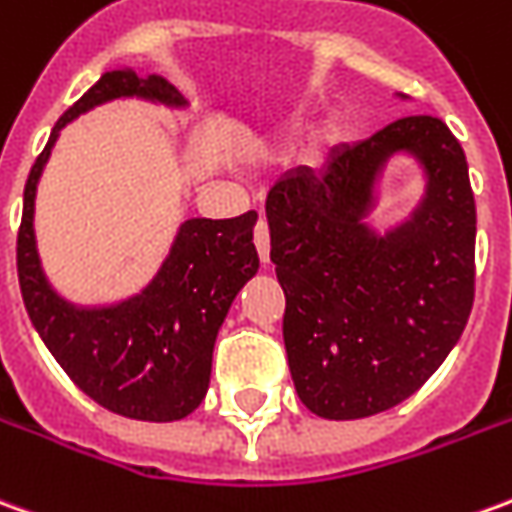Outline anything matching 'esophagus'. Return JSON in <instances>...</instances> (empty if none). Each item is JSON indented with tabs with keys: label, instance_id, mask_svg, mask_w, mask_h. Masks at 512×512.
I'll return each instance as SVG.
<instances>
[{
	"label": "esophagus",
	"instance_id": "1",
	"mask_svg": "<svg viewBox=\"0 0 512 512\" xmlns=\"http://www.w3.org/2000/svg\"><path fill=\"white\" fill-rule=\"evenodd\" d=\"M255 246H257V255L263 263H268V252H271V241H268V224L266 219L257 221L255 227Z\"/></svg>",
	"mask_w": 512,
	"mask_h": 512
}]
</instances>
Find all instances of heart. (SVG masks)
Segmentation results:
<instances>
[{"label": "heart", "instance_id": "1", "mask_svg": "<svg viewBox=\"0 0 512 512\" xmlns=\"http://www.w3.org/2000/svg\"><path fill=\"white\" fill-rule=\"evenodd\" d=\"M338 135H341V127H338V121H330V124L324 127V132H321V138H324L327 144H330V141H335Z\"/></svg>", "mask_w": 512, "mask_h": 512}]
</instances>
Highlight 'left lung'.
Masks as SVG:
<instances>
[{"mask_svg": "<svg viewBox=\"0 0 512 512\" xmlns=\"http://www.w3.org/2000/svg\"><path fill=\"white\" fill-rule=\"evenodd\" d=\"M425 169V196L385 233L365 224L393 154ZM282 338L307 410L332 421L405 402L430 380L474 305L477 207L463 146L435 116H407L327 169L285 174L266 199Z\"/></svg>", "mask_w": 512, "mask_h": 512, "instance_id": "obj_1", "label": "left lung"}]
</instances>
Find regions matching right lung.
<instances>
[{"instance_id": "add662e5", "label": "right lung", "mask_w": 512, "mask_h": 512, "mask_svg": "<svg viewBox=\"0 0 512 512\" xmlns=\"http://www.w3.org/2000/svg\"><path fill=\"white\" fill-rule=\"evenodd\" d=\"M149 99L185 107V96L160 77L107 71L60 116L24 185L16 263L24 307L46 349L96 405L138 421H177L205 399L213 346L232 299L252 280L260 257L252 244L257 213L235 219L182 221L169 257L144 291L116 305L85 307L49 285L35 246V191L60 130L113 99Z\"/></svg>"}]
</instances>
